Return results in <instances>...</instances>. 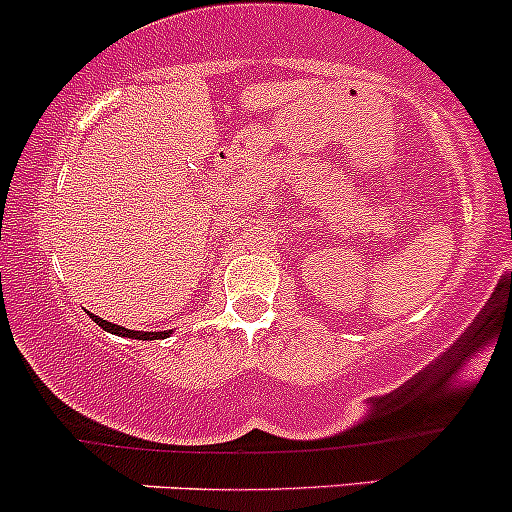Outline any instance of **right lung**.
<instances>
[{
	"label": "right lung",
	"instance_id": "obj_1",
	"mask_svg": "<svg viewBox=\"0 0 512 512\" xmlns=\"http://www.w3.org/2000/svg\"><path fill=\"white\" fill-rule=\"evenodd\" d=\"M92 320H95L100 327L104 329V332H112V334H122V337H131V339H166L170 332H134V329H124L119 327V324H112L107 320H100L97 315H90Z\"/></svg>",
	"mask_w": 512,
	"mask_h": 512
}]
</instances>
